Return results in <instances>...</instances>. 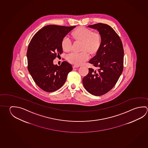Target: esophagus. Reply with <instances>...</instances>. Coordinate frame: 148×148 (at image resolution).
<instances>
[{
  "label": "esophagus",
  "mask_w": 148,
  "mask_h": 148,
  "mask_svg": "<svg viewBox=\"0 0 148 148\" xmlns=\"http://www.w3.org/2000/svg\"><path fill=\"white\" fill-rule=\"evenodd\" d=\"M78 67H79V66H78V65H74L73 66V68H78Z\"/></svg>",
  "instance_id": "34e87169"
}]
</instances>
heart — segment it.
Segmentation results:
<instances>
[{
	"instance_id": "heart-1",
	"label": "heart",
	"mask_w": 148,
	"mask_h": 148,
	"mask_svg": "<svg viewBox=\"0 0 148 148\" xmlns=\"http://www.w3.org/2000/svg\"><path fill=\"white\" fill-rule=\"evenodd\" d=\"M75 39L84 42L83 50H87L91 53H94L98 49L101 44V37L98 33H95L90 29L80 27L74 33ZM73 42L69 35L64 37L62 41V46L65 51H70L72 47ZM90 58L87 51L82 52H72L68 56V59L70 62L76 65H82Z\"/></svg>"
}]
</instances>
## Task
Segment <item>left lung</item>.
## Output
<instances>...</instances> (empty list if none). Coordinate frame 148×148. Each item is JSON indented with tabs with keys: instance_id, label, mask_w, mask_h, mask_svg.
<instances>
[{
	"instance_id": "1",
	"label": "left lung",
	"mask_w": 148,
	"mask_h": 148,
	"mask_svg": "<svg viewBox=\"0 0 148 148\" xmlns=\"http://www.w3.org/2000/svg\"><path fill=\"white\" fill-rule=\"evenodd\" d=\"M88 27L99 32L101 44L96 56L89 61L98 70L89 68V73L83 78V85L91 95L101 96L111 90L122 74L124 49L119 37L111 26L97 23Z\"/></svg>"
}]
</instances>
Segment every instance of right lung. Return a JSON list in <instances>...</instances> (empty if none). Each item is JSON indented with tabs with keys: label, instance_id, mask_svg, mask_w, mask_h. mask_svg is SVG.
<instances>
[{
	"label": "right lung",
	"instance_id": "add662e5",
	"mask_svg": "<svg viewBox=\"0 0 148 148\" xmlns=\"http://www.w3.org/2000/svg\"><path fill=\"white\" fill-rule=\"evenodd\" d=\"M76 26L48 25L33 37L27 51L28 70L37 85L48 92L57 90L65 83L72 65L63 61L60 66L53 60L63 52L64 37Z\"/></svg>",
	"mask_w": 148,
	"mask_h": 148
}]
</instances>
